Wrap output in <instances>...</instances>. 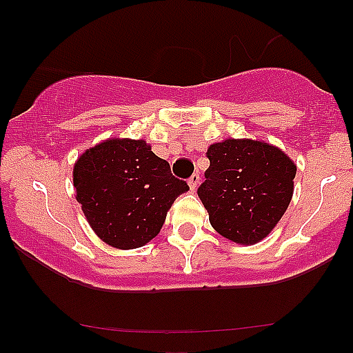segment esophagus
I'll use <instances>...</instances> for the list:
<instances>
[{"label": "esophagus", "mask_w": 353, "mask_h": 353, "mask_svg": "<svg viewBox=\"0 0 353 353\" xmlns=\"http://www.w3.org/2000/svg\"><path fill=\"white\" fill-rule=\"evenodd\" d=\"M189 188H190V190H196L197 189V185H199V182H201V177H199V174H192V176L189 177Z\"/></svg>", "instance_id": "1"}]
</instances>
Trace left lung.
<instances>
[{
  "mask_svg": "<svg viewBox=\"0 0 353 353\" xmlns=\"http://www.w3.org/2000/svg\"><path fill=\"white\" fill-rule=\"evenodd\" d=\"M209 169L197 196L210 225L237 244L269 236L289 208L297 168L281 149L252 139H225L208 149Z\"/></svg>",
  "mask_w": 353,
  "mask_h": 353,
  "instance_id": "1",
  "label": "left lung"
}]
</instances>
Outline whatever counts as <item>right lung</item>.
<instances>
[{
  "label": "right lung",
  "instance_id": "1",
  "mask_svg": "<svg viewBox=\"0 0 353 353\" xmlns=\"http://www.w3.org/2000/svg\"><path fill=\"white\" fill-rule=\"evenodd\" d=\"M72 182L89 225L117 249L148 244L177 196L189 190L145 141L117 137L81 154Z\"/></svg>",
  "mask_w": 353,
  "mask_h": 353
}]
</instances>
